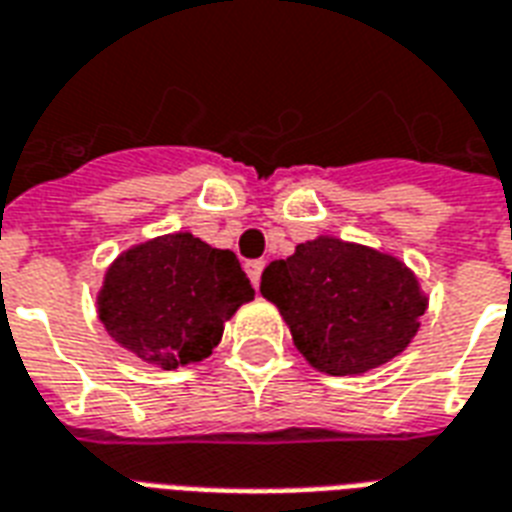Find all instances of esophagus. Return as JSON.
Here are the masks:
<instances>
[{"instance_id":"34e87169","label":"esophagus","mask_w":512,"mask_h":512,"mask_svg":"<svg viewBox=\"0 0 512 512\" xmlns=\"http://www.w3.org/2000/svg\"><path fill=\"white\" fill-rule=\"evenodd\" d=\"M244 268H247V276L249 279H252V284H260V276H263V268H265V263L263 260H249L247 265H244Z\"/></svg>"}]
</instances>
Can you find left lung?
<instances>
[{
	"label": "left lung",
	"instance_id": "left-lung-1",
	"mask_svg": "<svg viewBox=\"0 0 512 512\" xmlns=\"http://www.w3.org/2000/svg\"><path fill=\"white\" fill-rule=\"evenodd\" d=\"M260 292L279 306L300 354L330 376L365 373L397 357L427 308L416 276L397 257L333 236L273 260Z\"/></svg>",
	"mask_w": 512,
	"mask_h": 512
}]
</instances>
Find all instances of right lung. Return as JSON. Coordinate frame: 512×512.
Listing matches in <instances>:
<instances>
[{
  "label": "right lung",
  "mask_w": 512,
  "mask_h": 512,
  "mask_svg": "<svg viewBox=\"0 0 512 512\" xmlns=\"http://www.w3.org/2000/svg\"><path fill=\"white\" fill-rule=\"evenodd\" d=\"M255 298L239 257L190 233L128 249L109 265L99 319L136 357L174 370L206 360L225 322Z\"/></svg>",
  "instance_id": "right-lung-1"
}]
</instances>
